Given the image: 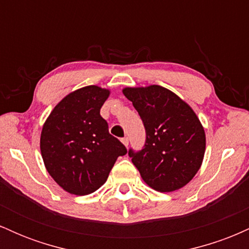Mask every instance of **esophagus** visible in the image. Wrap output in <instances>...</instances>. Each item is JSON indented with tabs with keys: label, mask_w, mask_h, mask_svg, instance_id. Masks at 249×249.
<instances>
[{
	"label": "esophagus",
	"mask_w": 249,
	"mask_h": 249,
	"mask_svg": "<svg viewBox=\"0 0 249 249\" xmlns=\"http://www.w3.org/2000/svg\"><path fill=\"white\" fill-rule=\"evenodd\" d=\"M122 142L125 145V146H127V145H128V138H127V137H124V138L122 139Z\"/></svg>",
	"instance_id": "34e87169"
}]
</instances>
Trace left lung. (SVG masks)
<instances>
[{
  "mask_svg": "<svg viewBox=\"0 0 249 249\" xmlns=\"http://www.w3.org/2000/svg\"><path fill=\"white\" fill-rule=\"evenodd\" d=\"M144 124L146 139L141 151L128 150L134 166L153 190L172 192L190 182L204 159L206 137L190 105L159 85L126 88Z\"/></svg>",
  "mask_w": 249,
  "mask_h": 249,
  "instance_id": "8db88e82",
  "label": "left lung"
}]
</instances>
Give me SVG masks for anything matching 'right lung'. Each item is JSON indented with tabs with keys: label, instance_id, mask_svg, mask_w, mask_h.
<instances>
[{
	"label": "right lung",
	"instance_id": "add662e5",
	"mask_svg": "<svg viewBox=\"0 0 249 249\" xmlns=\"http://www.w3.org/2000/svg\"><path fill=\"white\" fill-rule=\"evenodd\" d=\"M110 91L89 85L56 105L41 133V153L49 174L63 190L85 196L98 190L126 147L108 132L101 107Z\"/></svg>",
	"mask_w": 249,
	"mask_h": 249
}]
</instances>
